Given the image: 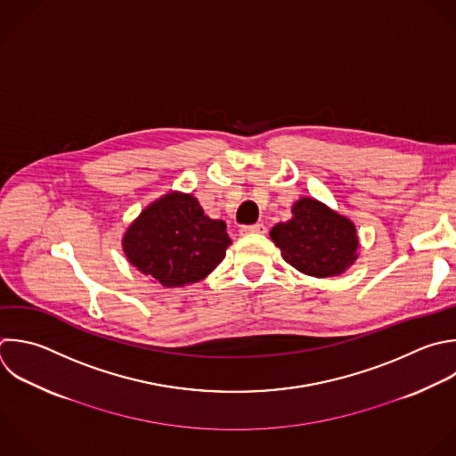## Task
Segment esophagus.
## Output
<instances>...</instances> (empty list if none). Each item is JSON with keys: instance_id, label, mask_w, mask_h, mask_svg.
<instances>
[{"instance_id": "34e87169", "label": "esophagus", "mask_w": 456, "mask_h": 456, "mask_svg": "<svg viewBox=\"0 0 456 456\" xmlns=\"http://www.w3.org/2000/svg\"><path fill=\"white\" fill-rule=\"evenodd\" d=\"M267 228L265 224L262 223H256V224H248V226H242L240 228V235H249V233H265Z\"/></svg>"}]
</instances>
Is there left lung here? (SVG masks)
I'll list each match as a JSON object with an SVG mask.
<instances>
[{"mask_svg":"<svg viewBox=\"0 0 456 456\" xmlns=\"http://www.w3.org/2000/svg\"><path fill=\"white\" fill-rule=\"evenodd\" d=\"M271 239L287 264L315 278L342 274L358 256L354 224L314 198L297 200L292 219L278 223Z\"/></svg>","mask_w":456,"mask_h":456,"instance_id":"8db88e82","label":"left lung"}]
</instances>
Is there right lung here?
Returning a JSON list of instances; mask_svg holds the SVG:
<instances>
[{
  "label": "right lung",
  "mask_w": 456,
  "mask_h": 456,
  "mask_svg": "<svg viewBox=\"0 0 456 456\" xmlns=\"http://www.w3.org/2000/svg\"><path fill=\"white\" fill-rule=\"evenodd\" d=\"M232 244L224 221L205 216L192 194L169 192L128 226L123 249L132 265L164 287L207 278Z\"/></svg>",
  "instance_id": "add662e5"
}]
</instances>
